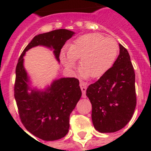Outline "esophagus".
Segmentation results:
<instances>
[{
	"instance_id": "esophagus-1",
	"label": "esophagus",
	"mask_w": 151,
	"mask_h": 151,
	"mask_svg": "<svg viewBox=\"0 0 151 151\" xmlns=\"http://www.w3.org/2000/svg\"><path fill=\"white\" fill-rule=\"evenodd\" d=\"M80 88H81V90L82 91V97L85 98V97H86L85 91H86V89H87V85L84 83V82H80Z\"/></svg>"
}]
</instances>
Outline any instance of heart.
<instances>
[{
  "instance_id": "heart-1",
  "label": "heart",
  "mask_w": 151,
  "mask_h": 151,
  "mask_svg": "<svg viewBox=\"0 0 151 151\" xmlns=\"http://www.w3.org/2000/svg\"><path fill=\"white\" fill-rule=\"evenodd\" d=\"M119 51L117 41L111 37L99 33L83 35L69 46L68 52H62L60 59L69 70L76 67L79 60V69L84 77L98 78L109 70L115 63Z\"/></svg>"
}]
</instances>
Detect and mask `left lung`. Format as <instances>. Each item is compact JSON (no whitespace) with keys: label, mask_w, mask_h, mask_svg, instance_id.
<instances>
[{"label":"left lung","mask_w":151,"mask_h":151,"mask_svg":"<svg viewBox=\"0 0 151 151\" xmlns=\"http://www.w3.org/2000/svg\"><path fill=\"white\" fill-rule=\"evenodd\" d=\"M86 95L92 105V122L99 132H115L130 121L136 106L135 74L122 45L113 66L89 85Z\"/></svg>","instance_id":"8db88e82"}]
</instances>
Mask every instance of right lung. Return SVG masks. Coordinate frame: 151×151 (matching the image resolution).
I'll return each mask as SVG.
<instances>
[{"mask_svg": "<svg viewBox=\"0 0 151 151\" xmlns=\"http://www.w3.org/2000/svg\"><path fill=\"white\" fill-rule=\"evenodd\" d=\"M74 34L67 29H57L35 36L22 51L16 68L14 97L19 118L29 132L44 141L60 139L67 134L69 116L82 96V91L76 78L54 80L45 91L32 88L24 68L23 57L29 49L41 45L53 49L60 62L63 46Z\"/></svg>", "mask_w": 151, "mask_h": 151, "instance_id": "add662e5", "label": "right lung"}]
</instances>
